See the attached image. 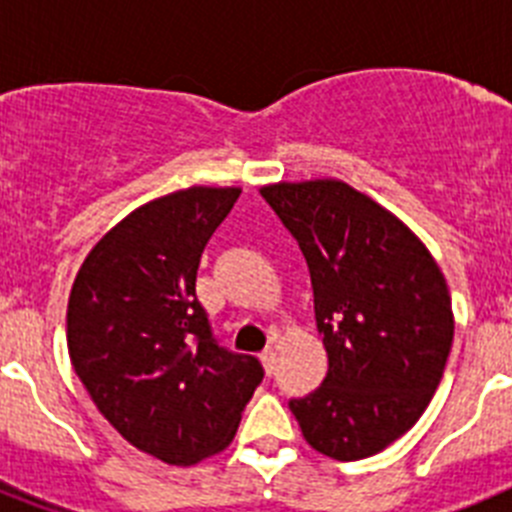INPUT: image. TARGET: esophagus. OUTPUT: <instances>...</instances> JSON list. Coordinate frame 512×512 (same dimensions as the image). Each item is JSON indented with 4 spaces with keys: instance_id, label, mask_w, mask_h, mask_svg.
Returning <instances> with one entry per match:
<instances>
[{
    "instance_id": "1",
    "label": "esophagus",
    "mask_w": 512,
    "mask_h": 512,
    "mask_svg": "<svg viewBox=\"0 0 512 512\" xmlns=\"http://www.w3.org/2000/svg\"><path fill=\"white\" fill-rule=\"evenodd\" d=\"M261 364H264L266 374H274V366H277V351H274V346H269L261 354Z\"/></svg>"
}]
</instances>
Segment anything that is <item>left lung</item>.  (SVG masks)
I'll use <instances>...</instances> for the list:
<instances>
[{"instance_id": "1", "label": "left lung", "mask_w": 512, "mask_h": 512, "mask_svg": "<svg viewBox=\"0 0 512 512\" xmlns=\"http://www.w3.org/2000/svg\"><path fill=\"white\" fill-rule=\"evenodd\" d=\"M261 197L300 243L328 351L323 384L289 410L330 459L379 454L418 423L443 377L446 279L408 225L346 182H279Z\"/></svg>"}]
</instances>
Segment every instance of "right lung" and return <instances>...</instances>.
Returning <instances> with one entry per match:
<instances>
[{"label": "right lung", "instance_id": "obj_1", "mask_svg": "<svg viewBox=\"0 0 512 512\" xmlns=\"http://www.w3.org/2000/svg\"><path fill=\"white\" fill-rule=\"evenodd\" d=\"M238 187H189L130 212L74 279L66 338L99 413L135 449L189 467L233 441L264 379L217 343L194 284Z\"/></svg>", "mask_w": 512, "mask_h": 512}]
</instances>
